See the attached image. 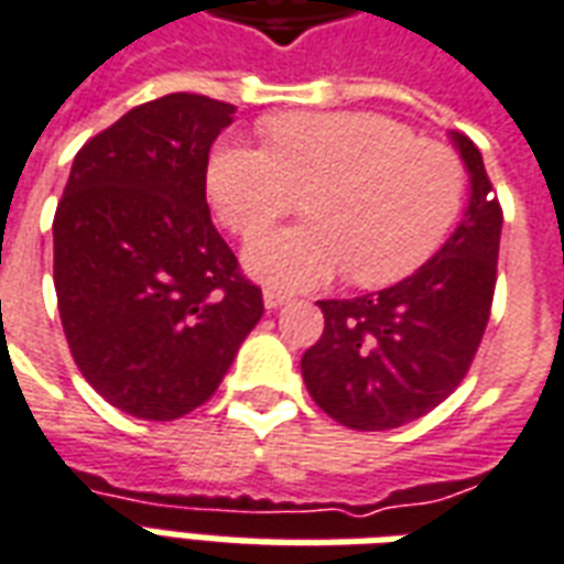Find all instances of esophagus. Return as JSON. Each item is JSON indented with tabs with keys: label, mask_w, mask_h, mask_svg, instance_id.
I'll use <instances>...</instances> for the list:
<instances>
[{
	"label": "esophagus",
	"mask_w": 564,
	"mask_h": 564,
	"mask_svg": "<svg viewBox=\"0 0 564 564\" xmlns=\"http://www.w3.org/2000/svg\"><path fill=\"white\" fill-rule=\"evenodd\" d=\"M262 302H265L269 311H274V307L286 305V302H290V295L281 293V290H265V293H262Z\"/></svg>",
	"instance_id": "esophagus-1"
}]
</instances>
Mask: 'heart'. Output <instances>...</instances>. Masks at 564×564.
<instances>
[{"label": "heart", "instance_id": "heart-1", "mask_svg": "<svg viewBox=\"0 0 564 564\" xmlns=\"http://www.w3.org/2000/svg\"><path fill=\"white\" fill-rule=\"evenodd\" d=\"M265 144L220 141L208 193L223 223L258 235L311 192L312 220L259 236L247 269L281 290L323 286L350 269L390 286L435 257L459 217L465 169L437 141L371 111H295L265 120Z\"/></svg>", "mask_w": 564, "mask_h": 564}]
</instances>
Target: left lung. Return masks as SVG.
I'll return each mask as SVG.
<instances>
[{"label":"left lung","mask_w":564,"mask_h":564,"mask_svg":"<svg viewBox=\"0 0 564 564\" xmlns=\"http://www.w3.org/2000/svg\"><path fill=\"white\" fill-rule=\"evenodd\" d=\"M471 202L447 245L411 278L359 299H326L323 335L302 356L311 399L356 432L420 420L456 390L484 341L498 274L501 205L468 135H456Z\"/></svg>","instance_id":"left-lung-1"}]
</instances>
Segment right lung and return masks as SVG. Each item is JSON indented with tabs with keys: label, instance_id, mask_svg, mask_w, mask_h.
I'll return each instance as SVG.
<instances>
[{
	"label": "right lung",
	"instance_id": "obj_1",
	"mask_svg": "<svg viewBox=\"0 0 564 564\" xmlns=\"http://www.w3.org/2000/svg\"><path fill=\"white\" fill-rule=\"evenodd\" d=\"M235 105L169 93L75 156L54 214L68 350L105 402L177 420L220 387L262 317V290L214 229L205 174Z\"/></svg>",
	"mask_w": 564,
	"mask_h": 564
}]
</instances>
